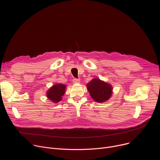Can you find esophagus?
I'll use <instances>...</instances> for the list:
<instances>
[{
    "label": "esophagus",
    "instance_id": "esophagus-1",
    "mask_svg": "<svg viewBox=\"0 0 160 160\" xmlns=\"http://www.w3.org/2000/svg\"><path fill=\"white\" fill-rule=\"evenodd\" d=\"M72 82H73V83H80V80L77 79V78H74L72 80Z\"/></svg>",
    "mask_w": 160,
    "mask_h": 160
}]
</instances>
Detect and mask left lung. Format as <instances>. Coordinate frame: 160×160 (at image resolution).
<instances>
[{"label":"left lung","instance_id":"left-lung-1","mask_svg":"<svg viewBox=\"0 0 160 160\" xmlns=\"http://www.w3.org/2000/svg\"><path fill=\"white\" fill-rule=\"evenodd\" d=\"M86 86L90 96L97 102H104L112 95V86L99 78L92 79Z\"/></svg>","mask_w":160,"mask_h":160}]
</instances>
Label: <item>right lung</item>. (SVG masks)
Listing matches in <instances>:
<instances>
[{
    "label": "right lung",
    "instance_id": "1",
    "mask_svg": "<svg viewBox=\"0 0 160 160\" xmlns=\"http://www.w3.org/2000/svg\"><path fill=\"white\" fill-rule=\"evenodd\" d=\"M66 85L62 83H56L53 85L47 91L46 95L49 100L54 103H58L61 101L62 97L65 93Z\"/></svg>",
    "mask_w": 160,
    "mask_h": 160
}]
</instances>
